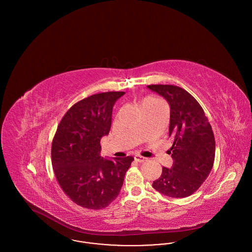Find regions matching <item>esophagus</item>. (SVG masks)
Returning a JSON list of instances; mask_svg holds the SVG:
<instances>
[{"label": "esophagus", "instance_id": "esophagus-1", "mask_svg": "<svg viewBox=\"0 0 252 252\" xmlns=\"http://www.w3.org/2000/svg\"><path fill=\"white\" fill-rule=\"evenodd\" d=\"M134 158H135V160H136V161H138V162H144V161H146V160H147V158H146L139 156V155H136V156L134 157Z\"/></svg>", "mask_w": 252, "mask_h": 252}]
</instances>
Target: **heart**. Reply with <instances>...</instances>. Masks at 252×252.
Instances as JSON below:
<instances>
[{
	"label": "heart",
	"instance_id": "obj_1",
	"mask_svg": "<svg viewBox=\"0 0 252 252\" xmlns=\"http://www.w3.org/2000/svg\"><path fill=\"white\" fill-rule=\"evenodd\" d=\"M147 100V99H146ZM148 100H156V99H154V98H148Z\"/></svg>",
	"mask_w": 252,
	"mask_h": 252
}]
</instances>
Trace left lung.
Wrapping results in <instances>:
<instances>
[{
    "instance_id": "obj_1",
    "label": "left lung",
    "mask_w": 252,
    "mask_h": 252,
    "mask_svg": "<svg viewBox=\"0 0 252 252\" xmlns=\"http://www.w3.org/2000/svg\"><path fill=\"white\" fill-rule=\"evenodd\" d=\"M147 89L169 104V137L173 141V164L162 168L152 186L169 197L189 196L201 186L214 165L216 141L212 126L201 106L185 90L173 85H150Z\"/></svg>"
}]
</instances>
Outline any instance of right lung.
I'll use <instances>...</instances> for the list:
<instances>
[{
  "label": "right lung",
  "mask_w": 252,
  "mask_h": 252,
  "mask_svg": "<svg viewBox=\"0 0 252 252\" xmlns=\"http://www.w3.org/2000/svg\"><path fill=\"white\" fill-rule=\"evenodd\" d=\"M125 92L90 96L74 104L60 121L52 143V165L64 192L91 210L106 208L119 194L134 158L101 156L100 141L108 136L112 108Z\"/></svg>",
  "instance_id": "1"
}]
</instances>
